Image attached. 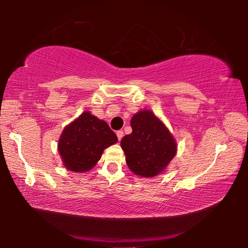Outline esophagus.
<instances>
[{"mask_svg":"<svg viewBox=\"0 0 248 248\" xmlns=\"http://www.w3.org/2000/svg\"><path fill=\"white\" fill-rule=\"evenodd\" d=\"M116 135H117V138H118V141H121L122 138H123V135H124L123 131H117L116 132Z\"/></svg>","mask_w":248,"mask_h":248,"instance_id":"34e87169","label":"esophagus"}]
</instances>
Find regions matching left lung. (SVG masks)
<instances>
[{
  "label": "left lung",
  "instance_id": "obj_1",
  "mask_svg": "<svg viewBox=\"0 0 248 248\" xmlns=\"http://www.w3.org/2000/svg\"><path fill=\"white\" fill-rule=\"evenodd\" d=\"M131 126L132 133L125 135L121 141L128 168L142 177H154L175 157L174 138L150 110L135 114Z\"/></svg>",
  "mask_w": 248,
  "mask_h": 248
}]
</instances>
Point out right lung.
<instances>
[{
	"mask_svg": "<svg viewBox=\"0 0 248 248\" xmlns=\"http://www.w3.org/2000/svg\"><path fill=\"white\" fill-rule=\"evenodd\" d=\"M116 142V134L106 122L84 111L64 128L59 151L67 169L88 171L101 158L105 149Z\"/></svg>",
	"mask_w": 248,
	"mask_h": 248,
	"instance_id": "right-lung-1",
	"label": "right lung"
}]
</instances>
